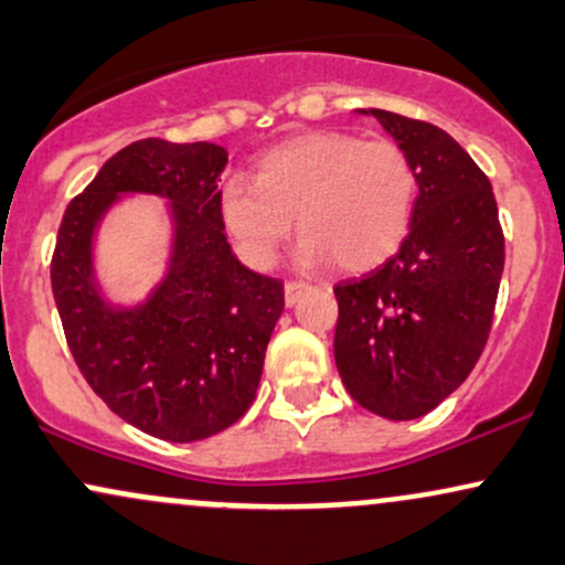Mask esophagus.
Here are the masks:
<instances>
[{
	"instance_id": "1",
	"label": "esophagus",
	"mask_w": 565,
	"mask_h": 565,
	"mask_svg": "<svg viewBox=\"0 0 565 565\" xmlns=\"http://www.w3.org/2000/svg\"><path fill=\"white\" fill-rule=\"evenodd\" d=\"M307 290H309V282L288 280L285 282V303H288V307H294V303H298V298L307 294Z\"/></svg>"
}]
</instances>
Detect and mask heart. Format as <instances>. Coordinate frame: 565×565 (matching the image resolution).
<instances>
[{"label": "heart", "instance_id": "obj_1", "mask_svg": "<svg viewBox=\"0 0 565 565\" xmlns=\"http://www.w3.org/2000/svg\"><path fill=\"white\" fill-rule=\"evenodd\" d=\"M417 201V169L394 139L311 131L258 158L256 179L224 182L222 218L254 267H271L294 232L298 258L370 269L399 248Z\"/></svg>", "mask_w": 565, "mask_h": 565}]
</instances>
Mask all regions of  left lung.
Segmentation results:
<instances>
[{
	"label": "left lung",
	"mask_w": 565,
	"mask_h": 565,
	"mask_svg": "<svg viewBox=\"0 0 565 565\" xmlns=\"http://www.w3.org/2000/svg\"><path fill=\"white\" fill-rule=\"evenodd\" d=\"M360 113L409 152L417 201L399 250L335 285V367L364 409L415 420L466 381L487 347L505 237L492 184L447 131L399 113Z\"/></svg>",
	"instance_id": "1"
}]
</instances>
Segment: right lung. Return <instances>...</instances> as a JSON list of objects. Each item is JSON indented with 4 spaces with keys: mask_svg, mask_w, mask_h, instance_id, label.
Masks as SVG:
<instances>
[{
    "mask_svg": "<svg viewBox=\"0 0 565 565\" xmlns=\"http://www.w3.org/2000/svg\"><path fill=\"white\" fill-rule=\"evenodd\" d=\"M227 150L214 142L126 145L65 209L52 256V294L65 341L92 391L121 420L188 444L248 413L267 343L285 307L282 282L256 275L232 254L218 174ZM124 194L170 201L172 254L145 302L104 298L94 271V235Z\"/></svg>",
    "mask_w": 565,
    "mask_h": 565,
    "instance_id": "1",
    "label": "right lung"
}]
</instances>
